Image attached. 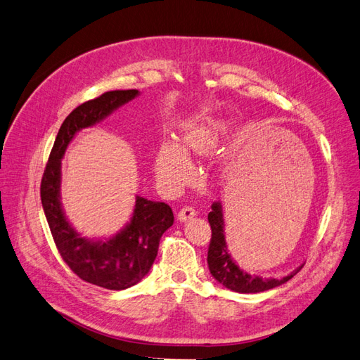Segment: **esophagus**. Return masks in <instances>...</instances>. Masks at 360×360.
I'll return each instance as SVG.
<instances>
[{"label":"esophagus","mask_w":360,"mask_h":360,"mask_svg":"<svg viewBox=\"0 0 360 360\" xmlns=\"http://www.w3.org/2000/svg\"><path fill=\"white\" fill-rule=\"evenodd\" d=\"M195 215H197V212H195L194 207L185 206V207H182V210L178 212V219H179L181 223H185V221H188V219L194 218Z\"/></svg>","instance_id":"34e87169"}]
</instances>
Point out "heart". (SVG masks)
<instances>
[{"label":"heart","mask_w":360,"mask_h":360,"mask_svg":"<svg viewBox=\"0 0 360 360\" xmlns=\"http://www.w3.org/2000/svg\"><path fill=\"white\" fill-rule=\"evenodd\" d=\"M227 133L226 121L212 117L195 118L182 127L181 145L167 141L155 155V173L161 184L176 187L193 175L188 155H207L217 149Z\"/></svg>","instance_id":"b5f03b06"}]
</instances>
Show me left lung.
<instances>
[{
  "label": "left lung",
  "mask_w": 360,
  "mask_h": 360,
  "mask_svg": "<svg viewBox=\"0 0 360 360\" xmlns=\"http://www.w3.org/2000/svg\"><path fill=\"white\" fill-rule=\"evenodd\" d=\"M211 212L207 214V221L212 229V238L207 250V266L210 272L215 280L223 284L226 288L236 293H260L266 290L275 288L287 283L304 268V263L281 278H263L260 275H251L247 271L239 268V264L231 257L227 248L226 235H224V214L221 202H214L211 206Z\"/></svg>",
  "instance_id": "1"
}]
</instances>
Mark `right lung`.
Wrapping results in <instances>:
<instances>
[{"mask_svg":"<svg viewBox=\"0 0 360 360\" xmlns=\"http://www.w3.org/2000/svg\"><path fill=\"white\" fill-rule=\"evenodd\" d=\"M137 89H118L77 106L64 120L46 165L40 195L55 245L63 260L84 281L109 290H125L142 281L153 266L160 239L173 224L165 202L136 195L130 221L110 238H84L68 221L61 203V160L75 136L106 120L136 98Z\"/></svg>","mask_w":360,"mask_h":360,"instance_id":"add662e5","label":"right lung"}]
</instances>
